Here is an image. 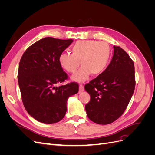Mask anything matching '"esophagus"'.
Masks as SVG:
<instances>
[{"instance_id":"34e87169","label":"esophagus","mask_w":155,"mask_h":155,"mask_svg":"<svg viewBox=\"0 0 155 155\" xmlns=\"http://www.w3.org/2000/svg\"><path fill=\"white\" fill-rule=\"evenodd\" d=\"M84 91V87L82 85H80L79 87V92H82Z\"/></svg>"}]
</instances>
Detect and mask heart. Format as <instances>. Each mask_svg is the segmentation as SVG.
Returning a JSON list of instances; mask_svg holds the SVG:
<instances>
[{
    "instance_id": "heart-1",
    "label": "heart",
    "mask_w": 155,
    "mask_h": 155,
    "mask_svg": "<svg viewBox=\"0 0 155 155\" xmlns=\"http://www.w3.org/2000/svg\"><path fill=\"white\" fill-rule=\"evenodd\" d=\"M72 54L64 52L59 57L61 67L70 73H74L80 65L82 67L72 76L73 80L81 83L92 74L98 76L105 72L109 64L111 48L105 42L94 40L78 41L71 48Z\"/></svg>"
}]
</instances>
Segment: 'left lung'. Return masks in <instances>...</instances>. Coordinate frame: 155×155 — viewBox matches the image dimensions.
Listing matches in <instances>:
<instances>
[{"mask_svg":"<svg viewBox=\"0 0 155 155\" xmlns=\"http://www.w3.org/2000/svg\"><path fill=\"white\" fill-rule=\"evenodd\" d=\"M113 48V56L105 72L85 85L91 96V101L85 105L87 114L97 124H109L119 118L135 88L133 61L120 46Z\"/></svg>","mask_w":155,"mask_h":155,"instance_id":"1","label":"left lung"}]
</instances>
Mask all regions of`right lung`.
Here are the masks:
<instances>
[{
  "instance_id": "obj_1",
  "label": "right lung",
  "mask_w": 155,
  "mask_h": 155,
  "mask_svg": "<svg viewBox=\"0 0 155 155\" xmlns=\"http://www.w3.org/2000/svg\"><path fill=\"white\" fill-rule=\"evenodd\" d=\"M72 42L45 37L28 48L21 59L18 83L23 105L39 122L51 124L61 120L68 97L78 92L76 83L57 87L68 78L59 57Z\"/></svg>"
}]
</instances>
